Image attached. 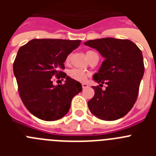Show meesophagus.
Here are the masks:
<instances>
[{
    "label": "esophagus",
    "instance_id": "obj_1",
    "mask_svg": "<svg viewBox=\"0 0 156 156\" xmlns=\"http://www.w3.org/2000/svg\"><path fill=\"white\" fill-rule=\"evenodd\" d=\"M82 87H83V89H84V88H87L88 87V84L87 83H82Z\"/></svg>",
    "mask_w": 156,
    "mask_h": 156
}]
</instances>
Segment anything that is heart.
Returning <instances> with one entry per match:
<instances>
[{
	"instance_id": "b5f03b06",
	"label": "heart",
	"mask_w": 156,
	"mask_h": 156,
	"mask_svg": "<svg viewBox=\"0 0 156 156\" xmlns=\"http://www.w3.org/2000/svg\"><path fill=\"white\" fill-rule=\"evenodd\" d=\"M91 52L93 51H87V57L88 55L90 53H91ZM69 60V57L66 58V62H68ZM68 76L71 78V79L74 80L76 81H78V82H84V81L86 80L87 77V75L86 73H84V72L82 71V70L77 69H70L69 71L68 72Z\"/></svg>"
}]
</instances>
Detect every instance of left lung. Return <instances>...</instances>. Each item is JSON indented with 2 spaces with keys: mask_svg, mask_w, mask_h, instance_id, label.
<instances>
[{
  "mask_svg": "<svg viewBox=\"0 0 156 156\" xmlns=\"http://www.w3.org/2000/svg\"><path fill=\"white\" fill-rule=\"evenodd\" d=\"M84 45L94 48L105 58L93 80L94 97L88 101L90 112L98 119L113 121L128 113L137 100L144 76L142 52L129 40L106 37L91 40ZM107 84L105 90L100 85Z\"/></svg>",
  "mask_w": 156,
  "mask_h": 156,
  "instance_id": "1",
  "label": "left lung"
}]
</instances>
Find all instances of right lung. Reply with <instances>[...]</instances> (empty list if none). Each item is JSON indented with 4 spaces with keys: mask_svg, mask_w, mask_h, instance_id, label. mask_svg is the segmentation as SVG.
Here are the masks:
<instances>
[{
    "mask_svg": "<svg viewBox=\"0 0 156 156\" xmlns=\"http://www.w3.org/2000/svg\"><path fill=\"white\" fill-rule=\"evenodd\" d=\"M81 41L34 39L18 51L13 64L19 93L27 109L38 119L55 121L67 114L72 99L82 91L80 82L60 71L67 56ZM66 78L65 83L55 86L51 78Z\"/></svg>",
    "mask_w": 156,
    "mask_h": 156,
    "instance_id": "right-lung-1",
    "label": "right lung"
}]
</instances>
